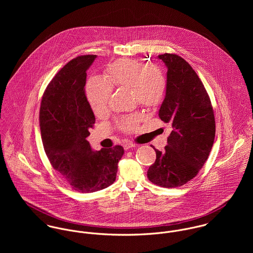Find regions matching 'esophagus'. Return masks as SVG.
<instances>
[{
    "label": "esophagus",
    "mask_w": 253,
    "mask_h": 253,
    "mask_svg": "<svg viewBox=\"0 0 253 253\" xmlns=\"http://www.w3.org/2000/svg\"><path fill=\"white\" fill-rule=\"evenodd\" d=\"M133 147H135V144L132 143V142H127V143H125V144H124L125 150H129V149H131V148H133Z\"/></svg>",
    "instance_id": "obj_1"
}]
</instances>
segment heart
Returning a JSON list of instances; mask_svg holds the SVG:
<instances>
[{"label":"heart","mask_w":253,"mask_h":253,"mask_svg":"<svg viewBox=\"0 0 253 253\" xmlns=\"http://www.w3.org/2000/svg\"><path fill=\"white\" fill-rule=\"evenodd\" d=\"M167 76L158 63H148L136 59L122 58L110 63L105 69L104 79L90 78L85 85L88 103L95 116H102L108 111L113 88H130L132 97L147 108L159 106L167 91ZM140 113L126 116L118 121L119 127L126 132L134 131L139 121Z\"/></svg>","instance_id":"obj_1"}]
</instances>
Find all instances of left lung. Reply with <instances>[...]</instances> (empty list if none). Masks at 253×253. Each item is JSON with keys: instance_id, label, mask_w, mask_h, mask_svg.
Segmentation results:
<instances>
[{"instance_id": "1", "label": "left lung", "mask_w": 253, "mask_h": 253, "mask_svg": "<svg viewBox=\"0 0 253 253\" xmlns=\"http://www.w3.org/2000/svg\"><path fill=\"white\" fill-rule=\"evenodd\" d=\"M168 68L166 97L159 111L172 131L147 171L148 179L165 188L180 187L193 179L208 160L215 137V120L210 96L197 73L180 56H158Z\"/></svg>"}]
</instances>
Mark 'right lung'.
<instances>
[{"label":"right lung","instance_id":"right-lung-1","mask_svg":"<svg viewBox=\"0 0 253 253\" xmlns=\"http://www.w3.org/2000/svg\"><path fill=\"white\" fill-rule=\"evenodd\" d=\"M96 55L69 61L46 86L40 108V128L44 152L52 168L72 189L92 193L116 180L125 150L117 145L92 151L85 139L95 117L84 93L86 70Z\"/></svg>","mask_w":253,"mask_h":253}]
</instances>
